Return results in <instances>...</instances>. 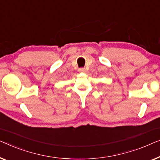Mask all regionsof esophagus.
I'll list each match as a JSON object with an SVG mask.
<instances>
[{
    "instance_id": "esophagus-1",
    "label": "esophagus",
    "mask_w": 160,
    "mask_h": 160,
    "mask_svg": "<svg viewBox=\"0 0 160 160\" xmlns=\"http://www.w3.org/2000/svg\"><path fill=\"white\" fill-rule=\"evenodd\" d=\"M78 71H79L80 72H86V69H85V68H80Z\"/></svg>"
}]
</instances>
